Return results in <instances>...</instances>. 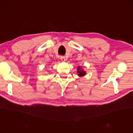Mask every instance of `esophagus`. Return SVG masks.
Returning a JSON list of instances; mask_svg holds the SVG:
<instances>
[{"instance_id":"esophagus-1","label":"esophagus","mask_w":133,"mask_h":133,"mask_svg":"<svg viewBox=\"0 0 133 133\" xmlns=\"http://www.w3.org/2000/svg\"><path fill=\"white\" fill-rule=\"evenodd\" d=\"M60 59H61V61H65L66 60V57H65V56H61V57H60Z\"/></svg>"}]
</instances>
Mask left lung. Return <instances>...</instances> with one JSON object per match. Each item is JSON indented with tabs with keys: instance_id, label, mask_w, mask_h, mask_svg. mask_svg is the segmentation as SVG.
I'll list each match as a JSON object with an SVG mask.
<instances>
[{
	"instance_id": "8db88e82",
	"label": "left lung",
	"mask_w": 133,
	"mask_h": 133,
	"mask_svg": "<svg viewBox=\"0 0 133 133\" xmlns=\"http://www.w3.org/2000/svg\"><path fill=\"white\" fill-rule=\"evenodd\" d=\"M78 71H77V72L78 73V76H80V77H83L84 76H85V75L86 74V72L82 70V68H81V67H78Z\"/></svg>"
}]
</instances>
